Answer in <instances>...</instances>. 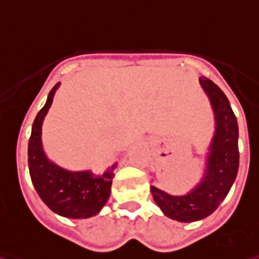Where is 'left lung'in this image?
<instances>
[{"label": "left lung", "instance_id": "left-lung-1", "mask_svg": "<svg viewBox=\"0 0 259 259\" xmlns=\"http://www.w3.org/2000/svg\"><path fill=\"white\" fill-rule=\"evenodd\" d=\"M200 84L210 99L216 116V133L207 157L205 177L193 191L184 196H171L155 186L151 193L164 214L178 222H195L216 210L230 191L238 171V124L224 92L209 78Z\"/></svg>", "mask_w": 259, "mask_h": 259}]
</instances>
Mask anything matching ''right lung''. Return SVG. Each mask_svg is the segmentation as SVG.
I'll return each instance as SVG.
<instances>
[{"label":"right lung","instance_id":"1","mask_svg":"<svg viewBox=\"0 0 259 259\" xmlns=\"http://www.w3.org/2000/svg\"><path fill=\"white\" fill-rule=\"evenodd\" d=\"M59 84L49 92L48 101L36 115L28 144V164L30 180L36 192L57 214L71 219L95 216L111 195L113 167L101 177L90 171L71 172L50 162L41 148V122L48 113Z\"/></svg>","mask_w":259,"mask_h":259}]
</instances>
